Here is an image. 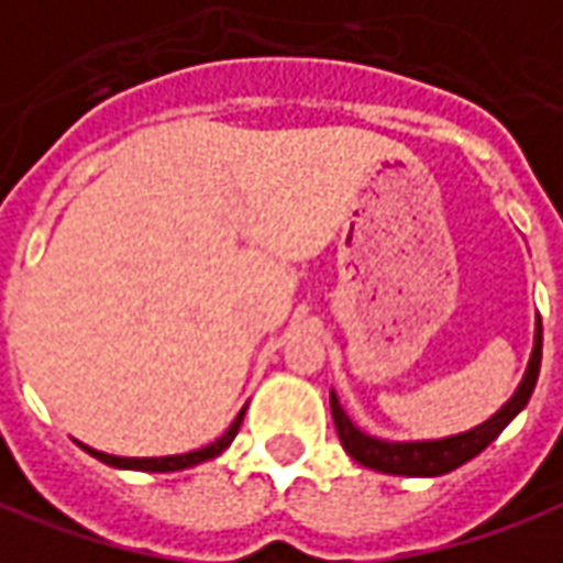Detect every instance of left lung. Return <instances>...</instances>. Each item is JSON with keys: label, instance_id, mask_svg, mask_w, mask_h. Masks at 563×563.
I'll return each instance as SVG.
<instances>
[{"label": "left lung", "instance_id": "left-lung-1", "mask_svg": "<svg viewBox=\"0 0 563 563\" xmlns=\"http://www.w3.org/2000/svg\"><path fill=\"white\" fill-rule=\"evenodd\" d=\"M539 361H542V323L537 327V345H533L527 373H523V382L518 385L515 397L496 416H490L484 426L472 428V431H462V434H453V438H443V441L391 443L369 438L357 426H351V419L339 407V397L335 394H330L332 422H335L339 441L347 450V456L354 459V462H361V465H366V468H376V472L385 474H407V477H438V474H446L459 468V465H465L477 453H484L503 434V428L527 407L530 394L537 388Z\"/></svg>", "mask_w": 563, "mask_h": 563}]
</instances>
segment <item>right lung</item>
<instances>
[{
    "label": "right lung",
    "instance_id": "1",
    "mask_svg": "<svg viewBox=\"0 0 563 563\" xmlns=\"http://www.w3.org/2000/svg\"><path fill=\"white\" fill-rule=\"evenodd\" d=\"M243 416L246 410H240V416L233 419V426L218 438L216 443H209V446H202V450H194V453H185V456H159V459H122V456H107V453H98V450H91V446H82L86 453H91L95 459H101L107 465H113V468H135V472H181V468H190V465H200L206 459H216L221 456L231 441L236 438V431L243 426Z\"/></svg>",
    "mask_w": 563,
    "mask_h": 563
}]
</instances>
